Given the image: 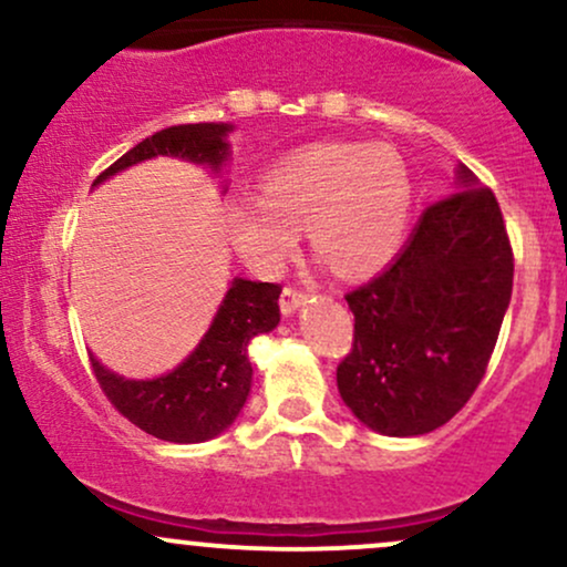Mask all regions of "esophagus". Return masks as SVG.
<instances>
[{"mask_svg": "<svg viewBox=\"0 0 567 567\" xmlns=\"http://www.w3.org/2000/svg\"><path fill=\"white\" fill-rule=\"evenodd\" d=\"M303 303H306V292L292 288V285H288V288L282 290V296H279V309H282V315H292V311L301 309Z\"/></svg>", "mask_w": 567, "mask_h": 567, "instance_id": "34e87169", "label": "esophagus"}]
</instances>
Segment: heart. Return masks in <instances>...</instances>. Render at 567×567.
Masks as SVG:
<instances>
[{
  "label": "heart",
  "instance_id": "obj_1",
  "mask_svg": "<svg viewBox=\"0 0 567 567\" xmlns=\"http://www.w3.org/2000/svg\"><path fill=\"white\" fill-rule=\"evenodd\" d=\"M410 218V178L389 148L317 143L277 162L258 197L231 202L229 234L261 275H279L309 231L336 275L357 277L394 256Z\"/></svg>",
  "mask_w": 567,
  "mask_h": 567
}]
</instances>
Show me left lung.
<instances>
[{"label": "left lung", "mask_w": 567, "mask_h": 567, "mask_svg": "<svg viewBox=\"0 0 567 567\" xmlns=\"http://www.w3.org/2000/svg\"><path fill=\"white\" fill-rule=\"evenodd\" d=\"M458 184L426 207L389 269L347 292L354 341L336 370L338 392L389 437L434 432L470 402L512 298L496 194L464 165Z\"/></svg>", "instance_id": "obj_1"}]
</instances>
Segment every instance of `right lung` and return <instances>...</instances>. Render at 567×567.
<instances>
[{
	"label": "right lung",
	"mask_w": 567,
	"mask_h": 567,
	"mask_svg": "<svg viewBox=\"0 0 567 567\" xmlns=\"http://www.w3.org/2000/svg\"><path fill=\"white\" fill-rule=\"evenodd\" d=\"M229 130L231 125H216V122L159 130L122 154L112 167L97 175L95 184L152 157L205 162L213 171H220L229 157V143H226ZM279 292L282 285L234 279L199 347L173 373L159 379H122L90 357L103 394L130 424L157 440L188 445V442L218 437L234 424L250 394L252 368L247 360V343L258 333L277 328Z\"/></svg>",
	"instance_id": "1"
}]
</instances>
